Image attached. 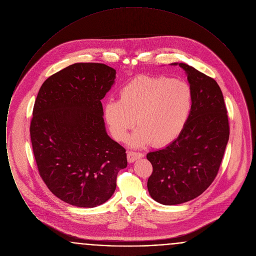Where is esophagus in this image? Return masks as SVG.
<instances>
[{
  "instance_id": "obj_1",
  "label": "esophagus",
  "mask_w": 256,
  "mask_h": 256,
  "mask_svg": "<svg viewBox=\"0 0 256 256\" xmlns=\"http://www.w3.org/2000/svg\"><path fill=\"white\" fill-rule=\"evenodd\" d=\"M126 156H128V161L130 163H132V162H134V161L137 160V159L144 158V154H141V152H136L128 150V154H126Z\"/></svg>"
}]
</instances>
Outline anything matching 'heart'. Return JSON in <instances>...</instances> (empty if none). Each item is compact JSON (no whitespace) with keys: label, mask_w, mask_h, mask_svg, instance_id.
<instances>
[{"label":"heart","mask_w":256,"mask_h":256,"mask_svg":"<svg viewBox=\"0 0 256 256\" xmlns=\"http://www.w3.org/2000/svg\"><path fill=\"white\" fill-rule=\"evenodd\" d=\"M194 104L191 86L167 76H137L122 86L119 102L110 100L104 108L112 137L126 142L136 124L130 144L156 148L167 146L183 132Z\"/></svg>","instance_id":"heart-1"}]
</instances>
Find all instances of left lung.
I'll use <instances>...</instances> for the list:
<instances>
[{
  "instance_id": "8db88e82",
  "label": "left lung",
  "mask_w": 256,
  "mask_h": 256,
  "mask_svg": "<svg viewBox=\"0 0 256 256\" xmlns=\"http://www.w3.org/2000/svg\"><path fill=\"white\" fill-rule=\"evenodd\" d=\"M178 65L194 93L190 119L170 145L146 154L152 165L148 193L165 206L189 202L206 190L218 174L230 138L228 110L217 82L192 66Z\"/></svg>"
}]
</instances>
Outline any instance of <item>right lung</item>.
<instances>
[{
	"label": "right lung",
	"instance_id": "add662e5",
	"mask_svg": "<svg viewBox=\"0 0 256 256\" xmlns=\"http://www.w3.org/2000/svg\"><path fill=\"white\" fill-rule=\"evenodd\" d=\"M116 71L102 63H74L39 89L30 122L37 169L50 191L78 207L104 204L128 165L126 148L106 134L100 100Z\"/></svg>",
	"mask_w": 256,
	"mask_h": 256
}]
</instances>
